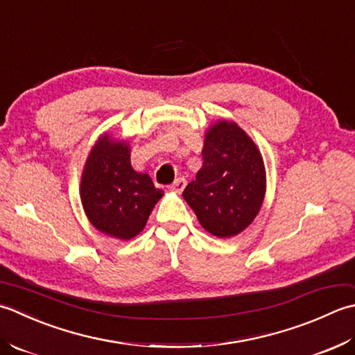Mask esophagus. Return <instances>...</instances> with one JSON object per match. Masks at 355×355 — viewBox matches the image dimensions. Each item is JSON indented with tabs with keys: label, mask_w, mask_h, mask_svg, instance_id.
I'll return each instance as SVG.
<instances>
[{
	"label": "esophagus",
	"mask_w": 355,
	"mask_h": 355,
	"mask_svg": "<svg viewBox=\"0 0 355 355\" xmlns=\"http://www.w3.org/2000/svg\"><path fill=\"white\" fill-rule=\"evenodd\" d=\"M185 185H187V180H185L184 178H178V179L175 180V182H173V184L168 187V190H170V191H175V193H182Z\"/></svg>",
	"instance_id": "34e87169"
}]
</instances>
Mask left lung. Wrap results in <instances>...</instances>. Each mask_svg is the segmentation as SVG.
<instances>
[{"label": "left lung", "instance_id": "left-lung-1", "mask_svg": "<svg viewBox=\"0 0 355 355\" xmlns=\"http://www.w3.org/2000/svg\"><path fill=\"white\" fill-rule=\"evenodd\" d=\"M202 157L204 165L182 196L208 233L236 236L254 220L262 207V156L241 127L222 121L205 135Z\"/></svg>", "mask_w": 355, "mask_h": 355}]
</instances>
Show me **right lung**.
<instances>
[{
    "mask_svg": "<svg viewBox=\"0 0 355 355\" xmlns=\"http://www.w3.org/2000/svg\"><path fill=\"white\" fill-rule=\"evenodd\" d=\"M162 194L148 175L132 168L125 142L105 135L92 148L83 173L81 200L87 218L104 234L124 241L139 234Z\"/></svg>",
    "mask_w": 355,
    "mask_h": 355,
    "instance_id": "add662e5",
    "label": "right lung"
}]
</instances>
